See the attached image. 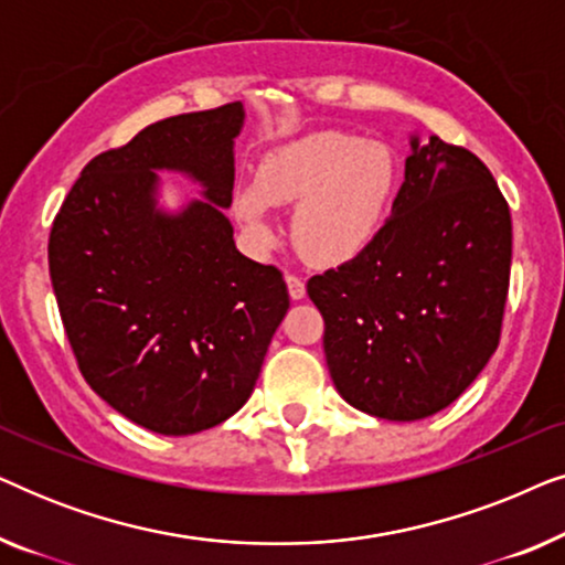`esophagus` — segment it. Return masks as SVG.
<instances>
[{"instance_id":"esophagus-1","label":"esophagus","mask_w":565,"mask_h":565,"mask_svg":"<svg viewBox=\"0 0 565 565\" xmlns=\"http://www.w3.org/2000/svg\"><path fill=\"white\" fill-rule=\"evenodd\" d=\"M285 282H288V292H290V298L292 300H300V298H306V282L300 280L298 275H285Z\"/></svg>"}]
</instances>
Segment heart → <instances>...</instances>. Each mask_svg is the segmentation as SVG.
I'll use <instances>...</instances> for the list:
<instances>
[{
  "instance_id": "obj_1",
  "label": "heart",
  "mask_w": 565,
  "mask_h": 565,
  "mask_svg": "<svg viewBox=\"0 0 565 565\" xmlns=\"http://www.w3.org/2000/svg\"><path fill=\"white\" fill-rule=\"evenodd\" d=\"M398 188V161L385 143L321 130L269 151L257 180L234 198V211L259 246H273L280 228L269 205H292V236L306 257L342 265L381 234Z\"/></svg>"
}]
</instances>
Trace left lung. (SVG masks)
I'll list each match as a JSON object with an SVG mask.
<instances>
[{"mask_svg":"<svg viewBox=\"0 0 565 565\" xmlns=\"http://www.w3.org/2000/svg\"><path fill=\"white\" fill-rule=\"evenodd\" d=\"M509 267L512 218L483 161L412 136L375 242L308 280L339 396L388 422L450 406L497 352Z\"/></svg>","mask_w":565,"mask_h":565,"instance_id":"obj_1","label":"left lung"}]
</instances>
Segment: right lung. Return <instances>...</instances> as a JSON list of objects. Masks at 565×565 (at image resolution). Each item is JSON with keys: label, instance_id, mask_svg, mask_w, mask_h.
Masks as SVG:
<instances>
[{"label": "right lung", "instance_id": "add662e5", "mask_svg": "<svg viewBox=\"0 0 565 565\" xmlns=\"http://www.w3.org/2000/svg\"><path fill=\"white\" fill-rule=\"evenodd\" d=\"M242 128V103L153 122L82 169L51 228V282L84 381L157 435L234 416L290 306L280 269L244 257L223 213ZM157 171L190 175L204 200L161 209Z\"/></svg>", "mask_w": 565, "mask_h": 565}]
</instances>
